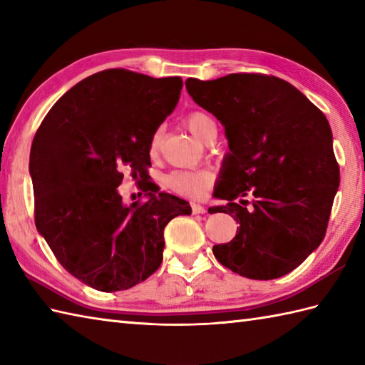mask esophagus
I'll return each mask as SVG.
<instances>
[{"mask_svg": "<svg viewBox=\"0 0 365 365\" xmlns=\"http://www.w3.org/2000/svg\"><path fill=\"white\" fill-rule=\"evenodd\" d=\"M191 210H192V213H195V215H204V213H207V208L202 207L200 204H192L191 205Z\"/></svg>", "mask_w": 365, "mask_h": 365, "instance_id": "34e87169", "label": "esophagus"}]
</instances>
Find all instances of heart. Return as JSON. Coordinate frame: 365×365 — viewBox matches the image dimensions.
<instances>
[{
	"label": "heart",
	"instance_id": "obj_1",
	"mask_svg": "<svg viewBox=\"0 0 365 365\" xmlns=\"http://www.w3.org/2000/svg\"><path fill=\"white\" fill-rule=\"evenodd\" d=\"M188 130L191 131L200 141H204L207 130L213 125V120L208 118L204 113H191L187 120ZM160 141H161V131H155L150 138V145L149 150L152 155H157L160 149ZM165 182L168 185V188L173 191L178 192V195H185V196H202L207 192V190L210 188V185L213 182V175L212 173L204 169H196V170H173V173L168 174Z\"/></svg>",
	"mask_w": 365,
	"mask_h": 365
}]
</instances>
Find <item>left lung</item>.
I'll list each match as a JSON object with an SVG mask.
<instances>
[{
    "instance_id": "obj_1",
    "label": "left lung",
    "mask_w": 365,
    "mask_h": 365,
    "mask_svg": "<svg viewBox=\"0 0 365 365\" xmlns=\"http://www.w3.org/2000/svg\"><path fill=\"white\" fill-rule=\"evenodd\" d=\"M185 84L222 123L230 149L216 195L229 202L213 213H229L240 227L229 243L213 246L216 260L259 281L290 273L323 242L339 188L328 119L271 75L230 73ZM247 194L255 197L251 209L244 200L233 202Z\"/></svg>"
}]
</instances>
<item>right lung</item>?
<instances>
[{
    "mask_svg": "<svg viewBox=\"0 0 365 365\" xmlns=\"http://www.w3.org/2000/svg\"><path fill=\"white\" fill-rule=\"evenodd\" d=\"M180 76L108 68L68 89L34 136L29 174L36 227L68 273L100 292L127 290L158 269L166 224L191 207L143 188L122 204L120 169L144 178L150 138L180 97Z\"/></svg>",
    "mask_w": 365,
    "mask_h": 365,
    "instance_id": "right-lung-1",
    "label": "right lung"
}]
</instances>
